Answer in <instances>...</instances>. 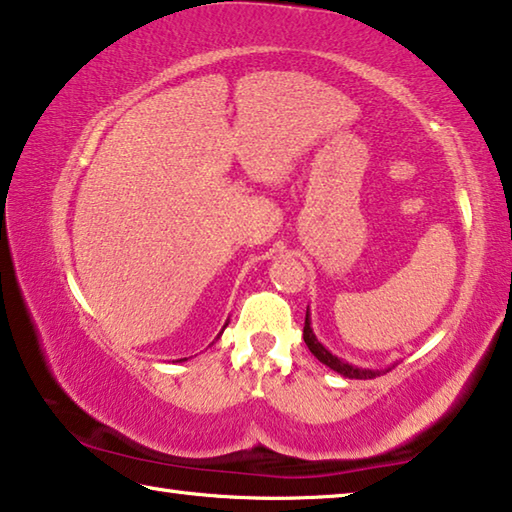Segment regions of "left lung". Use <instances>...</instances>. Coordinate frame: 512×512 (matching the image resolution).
Returning a JSON list of instances; mask_svg holds the SVG:
<instances>
[{
	"mask_svg": "<svg viewBox=\"0 0 512 512\" xmlns=\"http://www.w3.org/2000/svg\"><path fill=\"white\" fill-rule=\"evenodd\" d=\"M302 336H305V343H307L309 352L314 354V357H316L320 363H325L327 368H332L334 372H339V375L348 377V379H375V377H379V375H384L386 370H391V368H386V370H372V368L352 366V363L343 361V359L336 357V354L329 352V350L325 348V345L316 339L314 329H311V316H309V307H307V316H305V329H302Z\"/></svg>",
	"mask_w": 512,
	"mask_h": 512,
	"instance_id": "1",
	"label": "left lung"
}]
</instances>
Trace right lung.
<instances>
[{"instance_id": "obj_1", "label": "right lung", "mask_w": 512, "mask_h": 512, "mask_svg": "<svg viewBox=\"0 0 512 512\" xmlns=\"http://www.w3.org/2000/svg\"><path fill=\"white\" fill-rule=\"evenodd\" d=\"M225 327H228V323H225V325H223V329H225ZM223 329H221V332H219V336L223 334ZM219 336H216V339H219ZM180 361H187V359H180Z\"/></svg>"}]
</instances>
